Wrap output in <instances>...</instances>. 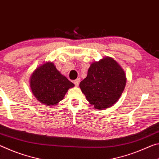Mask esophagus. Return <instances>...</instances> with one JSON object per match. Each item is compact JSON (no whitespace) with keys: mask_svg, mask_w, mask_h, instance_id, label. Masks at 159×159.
<instances>
[{"mask_svg":"<svg viewBox=\"0 0 159 159\" xmlns=\"http://www.w3.org/2000/svg\"><path fill=\"white\" fill-rule=\"evenodd\" d=\"M80 82V78H77L74 81V84H75V86H78Z\"/></svg>","mask_w":159,"mask_h":159,"instance_id":"obj_1","label":"esophagus"}]
</instances>
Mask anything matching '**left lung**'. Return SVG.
<instances>
[{"label":"left lung","instance_id":"obj_1","mask_svg":"<svg viewBox=\"0 0 159 159\" xmlns=\"http://www.w3.org/2000/svg\"><path fill=\"white\" fill-rule=\"evenodd\" d=\"M126 84L124 70L115 60L104 58L93 62L80 87L87 101L97 109L111 107L117 102Z\"/></svg>","mask_w":159,"mask_h":159}]
</instances>
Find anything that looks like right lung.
I'll list each match as a JSON object with an SVG mask.
<instances>
[{"label": "right lung", "mask_w": 159, "mask_h": 159, "mask_svg": "<svg viewBox=\"0 0 159 159\" xmlns=\"http://www.w3.org/2000/svg\"><path fill=\"white\" fill-rule=\"evenodd\" d=\"M75 84L62 75L53 62L38 67L30 78L33 94L41 103L53 106L62 100L67 90Z\"/></svg>", "instance_id": "1"}]
</instances>
